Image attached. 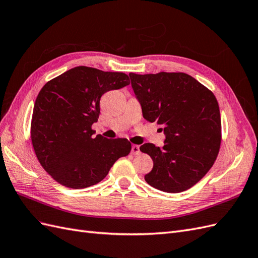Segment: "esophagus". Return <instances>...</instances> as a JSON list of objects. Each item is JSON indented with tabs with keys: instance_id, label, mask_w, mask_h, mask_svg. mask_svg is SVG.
<instances>
[{
	"instance_id": "obj_1",
	"label": "esophagus",
	"mask_w": 258,
	"mask_h": 258,
	"mask_svg": "<svg viewBox=\"0 0 258 258\" xmlns=\"http://www.w3.org/2000/svg\"><path fill=\"white\" fill-rule=\"evenodd\" d=\"M131 154H134V155L140 154V147L138 145H132V147H131Z\"/></svg>"
}]
</instances>
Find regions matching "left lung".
Returning <instances> with one entry per match:
<instances>
[{
  "label": "left lung",
  "mask_w": 258,
  "mask_h": 258,
  "mask_svg": "<svg viewBox=\"0 0 258 258\" xmlns=\"http://www.w3.org/2000/svg\"><path fill=\"white\" fill-rule=\"evenodd\" d=\"M143 117L165 134L160 148L144 143L154 166L145 181L166 192L190 188L213 166L221 146V114L215 96L188 74L130 73Z\"/></svg>",
  "instance_id": "obj_1"
}]
</instances>
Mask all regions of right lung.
<instances>
[{"label":"right lung","mask_w":258,"mask_h":258,"mask_svg":"<svg viewBox=\"0 0 258 258\" xmlns=\"http://www.w3.org/2000/svg\"><path fill=\"white\" fill-rule=\"evenodd\" d=\"M124 73L76 67L44 85L35 100L31 140L36 157L53 179L70 188L98 184L115 161L127 156V139L93 136L105 92L129 85Z\"/></svg>","instance_id":"right-lung-1"}]
</instances>
